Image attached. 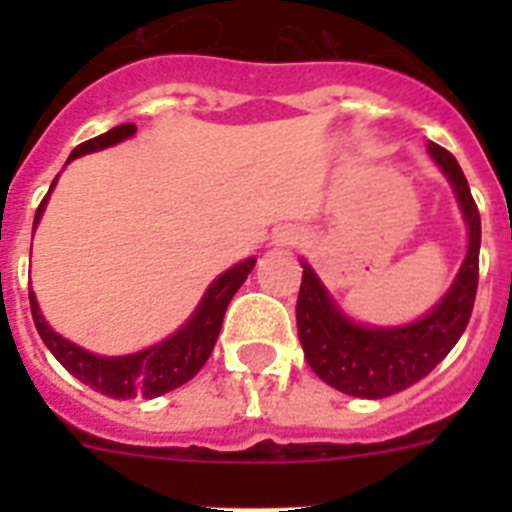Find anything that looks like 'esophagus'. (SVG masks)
Segmentation results:
<instances>
[{
    "instance_id": "obj_1",
    "label": "esophagus",
    "mask_w": 512,
    "mask_h": 512,
    "mask_svg": "<svg viewBox=\"0 0 512 512\" xmlns=\"http://www.w3.org/2000/svg\"><path fill=\"white\" fill-rule=\"evenodd\" d=\"M277 243H279V246H297V243H300V235L284 230V233L277 235Z\"/></svg>"
}]
</instances>
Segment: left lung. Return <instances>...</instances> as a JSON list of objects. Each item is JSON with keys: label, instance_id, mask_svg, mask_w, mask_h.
<instances>
[{"label": "left lung", "instance_id": "1", "mask_svg": "<svg viewBox=\"0 0 512 512\" xmlns=\"http://www.w3.org/2000/svg\"><path fill=\"white\" fill-rule=\"evenodd\" d=\"M428 151L443 174L449 176L469 225L467 259L454 287L436 310L405 328H361L343 318L320 279L312 274L310 266L302 264L305 271L297 297V333L305 348V359L323 382L346 395L379 400L413 387L456 346L472 318L482 238L479 210L456 158L436 143H428Z\"/></svg>", "mask_w": 512, "mask_h": 512}]
</instances>
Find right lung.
<instances>
[{
  "label": "right lung",
  "mask_w": 512,
  "mask_h": 512,
  "mask_svg": "<svg viewBox=\"0 0 512 512\" xmlns=\"http://www.w3.org/2000/svg\"><path fill=\"white\" fill-rule=\"evenodd\" d=\"M133 133V122L117 125V128L107 130V133L97 135V138L79 143V146L71 151L69 161L76 156H84V153L99 151V148L115 146V143L130 138ZM56 179H53V184H56ZM45 200H48V194H45L43 202L38 205V212H35V225H38L40 215H43ZM253 264H256V259H246L243 264L225 271L223 277H217L215 282H212V287L207 289L205 300L197 307L192 320H189L176 336H171L169 341L158 343V346L146 348V351H140V354L133 356L104 359V356L87 354L84 348L74 346V343H69L66 338L58 336V333H53L51 325L45 323L43 315H40L33 292H30V310H33L35 328H38L45 346L51 348V354L56 356L79 382L89 384L92 390L102 392V395L107 397H115V400H128V397L151 400V397L166 395V392L187 384L189 379L205 366V361L210 359L212 354V348H215L217 336H220V328H223L225 310H228L230 300H233V295L238 292V287H241V284L246 282L248 274H251Z\"/></svg>",
  "instance_id": "obj_1"
}]
</instances>
